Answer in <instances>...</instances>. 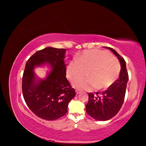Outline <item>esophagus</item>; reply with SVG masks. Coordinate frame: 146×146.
Instances as JSON below:
<instances>
[{"label": "esophagus", "instance_id": "esophagus-1", "mask_svg": "<svg viewBox=\"0 0 146 146\" xmlns=\"http://www.w3.org/2000/svg\"><path fill=\"white\" fill-rule=\"evenodd\" d=\"M75 91H76V95H78V94L80 93V91H78V90H76Z\"/></svg>", "mask_w": 146, "mask_h": 146}]
</instances>
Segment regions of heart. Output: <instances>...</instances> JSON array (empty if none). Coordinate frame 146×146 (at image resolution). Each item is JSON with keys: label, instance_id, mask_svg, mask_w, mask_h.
Returning a JSON list of instances; mask_svg holds the SVG:
<instances>
[{"label": "heart", "instance_id": "1", "mask_svg": "<svg viewBox=\"0 0 146 146\" xmlns=\"http://www.w3.org/2000/svg\"><path fill=\"white\" fill-rule=\"evenodd\" d=\"M88 70L87 78H79ZM120 65L116 58L100 49L86 50L75 56L66 67V76L73 81V86L79 90L90 91L108 89L119 76Z\"/></svg>", "mask_w": 146, "mask_h": 146}]
</instances>
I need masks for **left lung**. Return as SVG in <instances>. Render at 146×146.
I'll return each mask as SVG.
<instances>
[{"label": "left lung", "instance_id": "left-lung-1", "mask_svg": "<svg viewBox=\"0 0 146 146\" xmlns=\"http://www.w3.org/2000/svg\"><path fill=\"white\" fill-rule=\"evenodd\" d=\"M114 53L119 60L121 70L119 78L107 90L102 93L97 92L96 95L88 94L89 101L86 106L88 114L94 119L99 121L110 120L119 111L124 100L128 73L126 64L122 56L113 48L105 47Z\"/></svg>", "mask_w": 146, "mask_h": 146}]
</instances>
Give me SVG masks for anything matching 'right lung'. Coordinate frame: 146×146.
I'll return each instance as SVG.
<instances>
[{"mask_svg": "<svg viewBox=\"0 0 146 146\" xmlns=\"http://www.w3.org/2000/svg\"><path fill=\"white\" fill-rule=\"evenodd\" d=\"M65 53V49L48 47L36 51L26 64L22 85L24 100L34 114L44 120H56L66 115L76 95L66 78ZM44 65L51 70L41 79L34 68Z\"/></svg>", "mask_w": 146, "mask_h": 146, "instance_id": "1", "label": "right lung"}]
</instances>
